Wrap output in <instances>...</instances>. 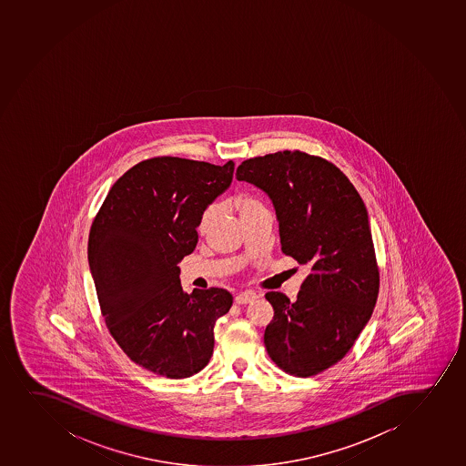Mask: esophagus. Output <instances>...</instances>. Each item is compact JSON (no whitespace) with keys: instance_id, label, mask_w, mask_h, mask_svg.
Listing matches in <instances>:
<instances>
[{"instance_id":"34e87169","label":"esophagus","mask_w":466,"mask_h":466,"mask_svg":"<svg viewBox=\"0 0 466 466\" xmlns=\"http://www.w3.org/2000/svg\"><path fill=\"white\" fill-rule=\"evenodd\" d=\"M256 292H252V290H245V292L237 294L236 303L237 305H246V303H250V301L256 300Z\"/></svg>"}]
</instances>
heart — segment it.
Segmentation results:
<instances>
[{"instance_id": "heart-1", "label": "heart", "mask_w": 466, "mask_h": 466, "mask_svg": "<svg viewBox=\"0 0 466 466\" xmlns=\"http://www.w3.org/2000/svg\"><path fill=\"white\" fill-rule=\"evenodd\" d=\"M263 208L260 201L250 196H238L232 200V209L236 210L241 220H245L246 217H249L254 210ZM216 220V208H208V209L201 214L200 223H198V232L206 234L209 230L210 226Z\"/></svg>"}]
</instances>
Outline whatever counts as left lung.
I'll use <instances>...</instances> for the list:
<instances>
[{
	"label": "left lung",
	"mask_w": 466,
	"mask_h": 466,
	"mask_svg": "<svg viewBox=\"0 0 466 466\" xmlns=\"http://www.w3.org/2000/svg\"><path fill=\"white\" fill-rule=\"evenodd\" d=\"M236 176L269 197L281 250L309 266L296 301L266 294L274 308L266 350L292 376H316L346 356L376 306L379 269L365 203L337 166L300 150L249 158Z\"/></svg>",
	"instance_id": "left-lung-1"
}]
</instances>
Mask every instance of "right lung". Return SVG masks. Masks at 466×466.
Returning <instances> with one entry per match:
<instances>
[{
    "instance_id": "1",
    "label": "right lung",
    "mask_w": 466,
    "mask_h": 466,
    "mask_svg": "<svg viewBox=\"0 0 466 466\" xmlns=\"http://www.w3.org/2000/svg\"><path fill=\"white\" fill-rule=\"evenodd\" d=\"M232 176L234 161H141L110 187L90 228V274L110 336L158 376L186 379L203 370L216 321L232 306L221 288L183 292L178 266L196 249L201 214Z\"/></svg>"
}]
</instances>
